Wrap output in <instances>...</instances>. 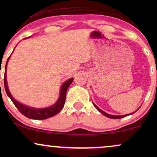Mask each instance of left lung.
<instances>
[{
	"label": "left lung",
	"instance_id": "8db88e82",
	"mask_svg": "<svg viewBox=\"0 0 157 157\" xmlns=\"http://www.w3.org/2000/svg\"><path fill=\"white\" fill-rule=\"evenodd\" d=\"M94 106L96 107V109H97V110L99 111V112H101L102 113V114H104V116H106V117H108V118H110V119H121V118H124V117H127V116H128V115H130V114H132V113H129V114H126V115H122V116H113V115H110V114H109V113H106V112H104V111H103L101 109H100L99 108H98L97 106H96L95 104H94Z\"/></svg>",
	"mask_w": 157,
	"mask_h": 157
}]
</instances>
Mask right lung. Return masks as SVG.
Returning <instances> with one entry per match:
<instances>
[{"mask_svg":"<svg viewBox=\"0 0 157 157\" xmlns=\"http://www.w3.org/2000/svg\"><path fill=\"white\" fill-rule=\"evenodd\" d=\"M10 56L8 57L6 62V67H5V74H4V86H5V89L6 91V94L8 96V97L10 98V100L12 101L15 106H16V108L18 109V111L22 113L23 115H24L25 117L29 118V119H38V120H41V119H46L48 118L52 117L53 116L56 115L60 111L63 109L65 104L66 101V91H67L68 88L69 87V86L73 82L74 78H70L68 81H65L63 83V85L61 86V91H60V96L59 99L56 101V103L54 105H53L52 106L48 107V108H44V109H36V108H32V107H29L25 105H23V104H21L18 101L15 99L13 97L11 94L10 93L9 89H8V85H7V80H6V70H7V64L8 62V60L10 59Z\"/></svg>","mask_w":157,"mask_h":157,"instance_id":"1","label":"right lung"}]
</instances>
